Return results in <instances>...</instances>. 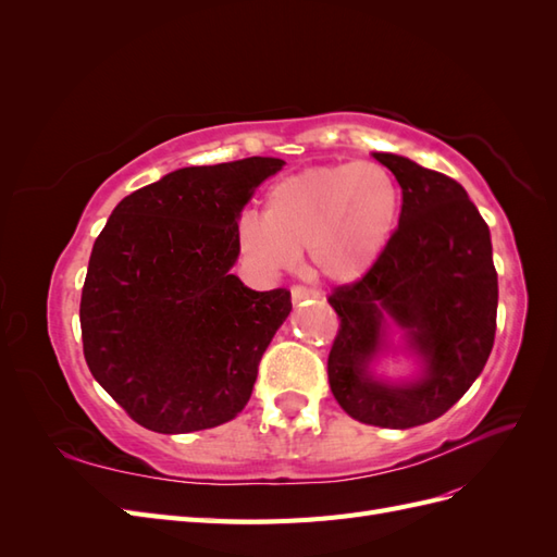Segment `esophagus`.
I'll return each instance as SVG.
<instances>
[{
    "label": "esophagus",
    "instance_id": "esophagus-1",
    "mask_svg": "<svg viewBox=\"0 0 557 557\" xmlns=\"http://www.w3.org/2000/svg\"><path fill=\"white\" fill-rule=\"evenodd\" d=\"M290 295H293V301H295V305H299V301H305V299H315V297H320V295H318V290L307 288V285H293V288H290Z\"/></svg>",
    "mask_w": 557,
    "mask_h": 557
}]
</instances>
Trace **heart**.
Here are the masks:
<instances>
[{
    "mask_svg": "<svg viewBox=\"0 0 557 557\" xmlns=\"http://www.w3.org/2000/svg\"><path fill=\"white\" fill-rule=\"evenodd\" d=\"M399 209V183L379 162L311 166L269 188L264 215L239 218L237 242L269 272L293 267L299 250H309L320 276L356 281L391 244Z\"/></svg>",
    "mask_w": 557,
    "mask_h": 557,
    "instance_id": "obj_1",
    "label": "heart"
}]
</instances>
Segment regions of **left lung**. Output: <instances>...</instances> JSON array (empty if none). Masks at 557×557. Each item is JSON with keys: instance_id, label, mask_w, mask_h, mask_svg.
<instances>
[{"instance_id": "8db88e82", "label": "left lung", "mask_w": 557, "mask_h": 557, "mask_svg": "<svg viewBox=\"0 0 557 557\" xmlns=\"http://www.w3.org/2000/svg\"><path fill=\"white\" fill-rule=\"evenodd\" d=\"M374 158L401 188L399 225L379 262L327 297L339 315L327 379L350 418L407 430L444 416L483 372L497 330V272L491 230L458 181L401 156ZM383 312L426 360L416 384L385 386L366 374Z\"/></svg>"}]
</instances>
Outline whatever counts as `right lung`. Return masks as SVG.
Here are the masks:
<instances>
[{
	"mask_svg": "<svg viewBox=\"0 0 557 557\" xmlns=\"http://www.w3.org/2000/svg\"><path fill=\"white\" fill-rule=\"evenodd\" d=\"M278 158L185 166L127 195L92 246L81 295L92 376L146 430L223 425L250 399L290 290L230 274L237 225Z\"/></svg>",
	"mask_w": 557,
	"mask_h": 557,
	"instance_id": "obj_1",
	"label": "right lung"
}]
</instances>
